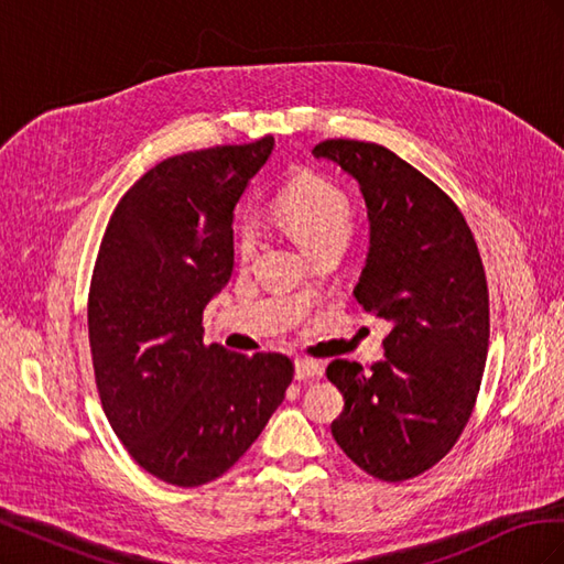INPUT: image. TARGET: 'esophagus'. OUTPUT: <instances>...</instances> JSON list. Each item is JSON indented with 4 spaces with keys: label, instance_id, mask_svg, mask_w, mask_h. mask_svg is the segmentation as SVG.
<instances>
[{
    "label": "esophagus",
    "instance_id": "1",
    "mask_svg": "<svg viewBox=\"0 0 564 564\" xmlns=\"http://www.w3.org/2000/svg\"><path fill=\"white\" fill-rule=\"evenodd\" d=\"M294 371H296V379L299 381H305V379H317L322 377L324 367L315 360H303V357H299V360L294 362Z\"/></svg>",
    "mask_w": 564,
    "mask_h": 564
}]
</instances>
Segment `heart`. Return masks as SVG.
I'll use <instances>...</instances> for the list:
<instances>
[{"mask_svg": "<svg viewBox=\"0 0 564 564\" xmlns=\"http://www.w3.org/2000/svg\"><path fill=\"white\" fill-rule=\"evenodd\" d=\"M275 216L308 253L324 247H344L352 230L348 197L319 178H301L286 185L275 202ZM253 247V228L242 226L237 232V249L249 259Z\"/></svg>", "mask_w": 564, "mask_h": 564, "instance_id": "1", "label": "heart"}]
</instances>
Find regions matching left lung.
<instances>
[{
  "mask_svg": "<svg viewBox=\"0 0 564 564\" xmlns=\"http://www.w3.org/2000/svg\"><path fill=\"white\" fill-rule=\"evenodd\" d=\"M313 155L360 185L369 251L352 294L390 324L381 362L327 367L346 402L332 435L352 464L402 482L456 445L475 406L489 346L482 259L456 204L395 152L338 139Z\"/></svg>",
  "mask_w": 564,
  "mask_h": 564,
  "instance_id": "obj_1",
  "label": "left lung"
}]
</instances>
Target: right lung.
Here are the masks:
<instances>
[{
    "label": "right lung",
    "mask_w": 564,
    "mask_h": 564,
    "mask_svg": "<svg viewBox=\"0 0 564 564\" xmlns=\"http://www.w3.org/2000/svg\"><path fill=\"white\" fill-rule=\"evenodd\" d=\"M275 139L169 158L110 216L89 292L100 402L135 464L199 487L230 470L294 379L280 352L204 346L202 313L232 275V209Z\"/></svg>",
    "instance_id": "add662e5"
}]
</instances>
